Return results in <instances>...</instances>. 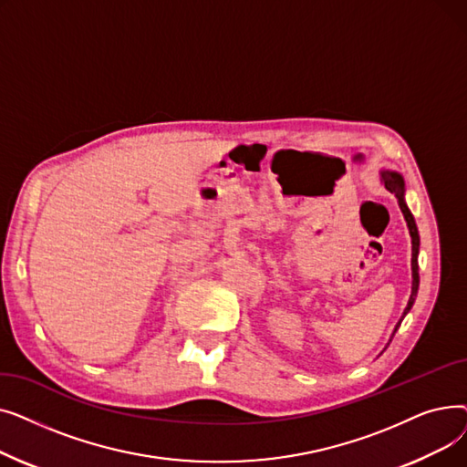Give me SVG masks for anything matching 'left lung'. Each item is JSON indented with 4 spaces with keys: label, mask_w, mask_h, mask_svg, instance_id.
Segmentation results:
<instances>
[{
    "label": "left lung",
    "mask_w": 467,
    "mask_h": 467,
    "mask_svg": "<svg viewBox=\"0 0 467 467\" xmlns=\"http://www.w3.org/2000/svg\"><path fill=\"white\" fill-rule=\"evenodd\" d=\"M380 180L384 183V187L394 192L398 196V202H400V208L405 215V221H407V227H409V233H410V240H412V259H410V266H412V287H410V297H409V303H407V308L403 312V317L405 314L412 308L414 305V299H416V293H419V284H420V276H419V250H420V236H419V229H416V223H414V217L405 202V182L401 178V174H398V171H391V170H382L380 171ZM403 317L398 322L396 329H394V335L398 331V327L401 326ZM391 335V337H394ZM389 345V342H388Z\"/></svg>",
    "instance_id": "obj_1"
}]
</instances>
